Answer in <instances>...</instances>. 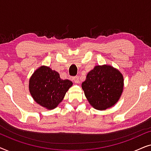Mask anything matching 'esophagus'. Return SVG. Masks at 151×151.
<instances>
[{
    "label": "esophagus",
    "instance_id": "1",
    "mask_svg": "<svg viewBox=\"0 0 151 151\" xmlns=\"http://www.w3.org/2000/svg\"><path fill=\"white\" fill-rule=\"evenodd\" d=\"M73 80L75 83H79L80 82V79H79V76H75V77L73 78Z\"/></svg>",
    "mask_w": 151,
    "mask_h": 151
}]
</instances>
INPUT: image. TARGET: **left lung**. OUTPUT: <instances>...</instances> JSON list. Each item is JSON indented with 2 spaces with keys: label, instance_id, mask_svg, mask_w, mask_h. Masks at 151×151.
<instances>
[{
  "label": "left lung",
  "instance_id": "left-lung-1",
  "mask_svg": "<svg viewBox=\"0 0 151 151\" xmlns=\"http://www.w3.org/2000/svg\"><path fill=\"white\" fill-rule=\"evenodd\" d=\"M122 74L111 66H96L86 76L82 88L90 104L97 110H106L116 104L123 91Z\"/></svg>",
  "mask_w": 151,
  "mask_h": 151
}]
</instances>
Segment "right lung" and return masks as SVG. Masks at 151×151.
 Instances as JSON below:
<instances>
[{
  "mask_svg": "<svg viewBox=\"0 0 151 151\" xmlns=\"http://www.w3.org/2000/svg\"><path fill=\"white\" fill-rule=\"evenodd\" d=\"M72 84L69 80H62L57 71L41 66L31 76L29 89L35 102L51 110L63 101Z\"/></svg>",
  "mask_w": 151,
  "mask_h": 151,
  "instance_id": "1",
  "label": "right lung"
}]
</instances>
